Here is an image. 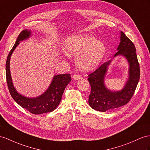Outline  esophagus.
I'll use <instances>...</instances> for the list:
<instances>
[{
  "mask_svg": "<svg viewBox=\"0 0 150 150\" xmlns=\"http://www.w3.org/2000/svg\"><path fill=\"white\" fill-rule=\"evenodd\" d=\"M73 78H74L75 80H79L80 79H81V76H80L79 75L77 74H75L73 76Z\"/></svg>",
  "mask_w": 150,
  "mask_h": 150,
  "instance_id": "1",
  "label": "esophagus"
}]
</instances>
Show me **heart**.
I'll return each mask as SVG.
<instances>
[{"mask_svg": "<svg viewBox=\"0 0 150 150\" xmlns=\"http://www.w3.org/2000/svg\"><path fill=\"white\" fill-rule=\"evenodd\" d=\"M64 50L68 55L77 56L76 64L83 71L96 67L106 51L103 42L87 34H79L67 38L64 42Z\"/></svg>", "mask_w": 150, "mask_h": 150, "instance_id": "1", "label": "heart"}]
</instances>
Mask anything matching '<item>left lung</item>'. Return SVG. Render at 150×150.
Masks as SVG:
<instances>
[{
	"label": "left lung",
	"instance_id": "8db88e82",
	"mask_svg": "<svg viewBox=\"0 0 150 150\" xmlns=\"http://www.w3.org/2000/svg\"><path fill=\"white\" fill-rule=\"evenodd\" d=\"M120 34L121 41L114 57L124 56L129 63V78L123 89L113 92L105 86V76L111 61L102 64L94 71L88 75L87 80L91 87L89 104L92 108L99 112H105L127 104L135 92L140 78V67L135 46L124 33L121 32Z\"/></svg>",
	"mask_w": 150,
	"mask_h": 150
}]
</instances>
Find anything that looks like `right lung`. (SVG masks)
<instances>
[{
  "label": "right lung",
  "instance_id": "obj_1",
  "mask_svg": "<svg viewBox=\"0 0 150 150\" xmlns=\"http://www.w3.org/2000/svg\"><path fill=\"white\" fill-rule=\"evenodd\" d=\"M30 34L31 32L29 30H23L7 56L6 63V81L9 93L14 100L22 108L27 110L30 113L38 115L52 112L57 108L61 100L64 89L68 83L70 82L71 78L70 74H68L55 75L47 90L43 94L37 98H26L17 93L13 86L11 76L9 69L10 58L14 50L20 44V41L28 38L30 36Z\"/></svg>",
  "mask_w": 150,
  "mask_h": 150
}]
</instances>
